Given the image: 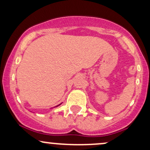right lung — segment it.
I'll use <instances>...</instances> for the list:
<instances>
[{
    "label": "right lung",
    "instance_id": "add662e5",
    "mask_svg": "<svg viewBox=\"0 0 150 150\" xmlns=\"http://www.w3.org/2000/svg\"><path fill=\"white\" fill-rule=\"evenodd\" d=\"M60 105V104H59ZM59 105H58V106H59Z\"/></svg>",
    "mask_w": 150,
    "mask_h": 150
}]
</instances>
